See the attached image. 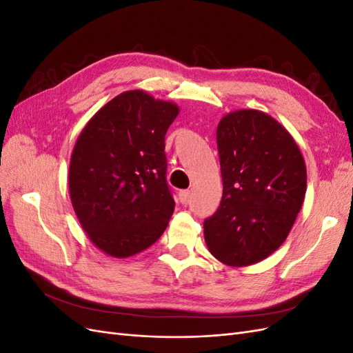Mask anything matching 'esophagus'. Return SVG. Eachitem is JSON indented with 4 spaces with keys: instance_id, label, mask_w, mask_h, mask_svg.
<instances>
[{
    "instance_id": "esophagus-1",
    "label": "esophagus",
    "mask_w": 353,
    "mask_h": 353,
    "mask_svg": "<svg viewBox=\"0 0 353 353\" xmlns=\"http://www.w3.org/2000/svg\"><path fill=\"white\" fill-rule=\"evenodd\" d=\"M191 191L190 190H183V191H179V194H178V199H179V201L183 203V205H187V203H190V200H191Z\"/></svg>"
}]
</instances>
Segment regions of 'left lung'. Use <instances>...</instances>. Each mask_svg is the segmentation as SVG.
Wrapping results in <instances>:
<instances>
[{
    "mask_svg": "<svg viewBox=\"0 0 353 353\" xmlns=\"http://www.w3.org/2000/svg\"><path fill=\"white\" fill-rule=\"evenodd\" d=\"M222 175L218 210L205 219L208 249L230 266L263 261L287 239L306 193L301 150L259 110L223 116L216 130Z\"/></svg>",
    "mask_w": 353,
    "mask_h": 353,
    "instance_id": "8db88e82",
    "label": "left lung"
}]
</instances>
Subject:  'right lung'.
Wrapping results in <instances>:
<instances>
[{
  "instance_id": "right-lung-1",
  "label": "right lung",
  "mask_w": 353,
  "mask_h": 353,
  "mask_svg": "<svg viewBox=\"0 0 353 353\" xmlns=\"http://www.w3.org/2000/svg\"><path fill=\"white\" fill-rule=\"evenodd\" d=\"M178 112L141 90L126 91L91 117L74 144L70 200L104 253L128 258L166 230L175 201L166 181L165 135Z\"/></svg>"
}]
</instances>
